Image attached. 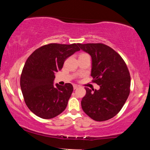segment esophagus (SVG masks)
Masks as SVG:
<instances>
[{
  "mask_svg": "<svg viewBox=\"0 0 150 150\" xmlns=\"http://www.w3.org/2000/svg\"><path fill=\"white\" fill-rule=\"evenodd\" d=\"M77 87H78V86H77V85H73V89H77Z\"/></svg>",
  "mask_w": 150,
  "mask_h": 150,
  "instance_id": "esophagus-1",
  "label": "esophagus"
}]
</instances>
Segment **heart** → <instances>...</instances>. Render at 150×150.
Returning <instances> with one entry per match:
<instances>
[{
    "label": "heart",
    "mask_w": 150,
    "mask_h": 150,
    "mask_svg": "<svg viewBox=\"0 0 150 150\" xmlns=\"http://www.w3.org/2000/svg\"><path fill=\"white\" fill-rule=\"evenodd\" d=\"M82 54H85V53H82V54H80V55H82Z\"/></svg>",
    "instance_id": "1"
}]
</instances>
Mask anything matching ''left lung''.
<instances>
[{
  "label": "left lung",
  "instance_id": "left-lung-1",
  "mask_svg": "<svg viewBox=\"0 0 150 150\" xmlns=\"http://www.w3.org/2000/svg\"><path fill=\"white\" fill-rule=\"evenodd\" d=\"M77 44L92 57V82L100 86L94 92L85 87L82 110L96 121L107 120L121 110L130 94L128 68L121 56L106 44Z\"/></svg>",
  "mask_w": 150,
  "mask_h": 150
}]
</instances>
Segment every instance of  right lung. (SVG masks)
Masks as SVG:
<instances>
[{
	"label": "right lung",
	"instance_id": "right-lung-1",
	"mask_svg": "<svg viewBox=\"0 0 150 150\" xmlns=\"http://www.w3.org/2000/svg\"><path fill=\"white\" fill-rule=\"evenodd\" d=\"M77 44H49L29 56L20 76V87L27 107L37 116L50 119L63 112L73 91L70 83L53 85L55 73L66 58L80 51Z\"/></svg>",
	"mask_w": 150,
	"mask_h": 150
}]
</instances>
